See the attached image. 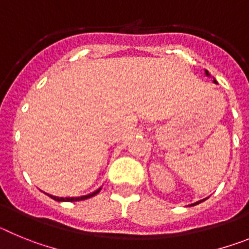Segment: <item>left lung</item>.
<instances>
[{"instance_id": "left-lung-1", "label": "left lung", "mask_w": 249, "mask_h": 249, "mask_svg": "<svg viewBox=\"0 0 249 249\" xmlns=\"http://www.w3.org/2000/svg\"><path fill=\"white\" fill-rule=\"evenodd\" d=\"M206 73H207V74H208V72H207V71H206ZM214 82H215V81H214ZM198 203H201V202H197V203H195V206H196V204H198Z\"/></svg>"}]
</instances>
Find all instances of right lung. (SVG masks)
I'll return each mask as SVG.
<instances>
[{
    "instance_id": "add662e5",
    "label": "right lung",
    "mask_w": 249,
    "mask_h": 249,
    "mask_svg": "<svg viewBox=\"0 0 249 249\" xmlns=\"http://www.w3.org/2000/svg\"><path fill=\"white\" fill-rule=\"evenodd\" d=\"M101 190V188H100ZM100 190H97L96 192L91 193V195H87V196H82V197H68V198H59V197H56V196H50L51 198L54 199V201H58V202H76V201H83V199H87V198H91V197H93V196L97 195L98 192H100Z\"/></svg>"
}]
</instances>
